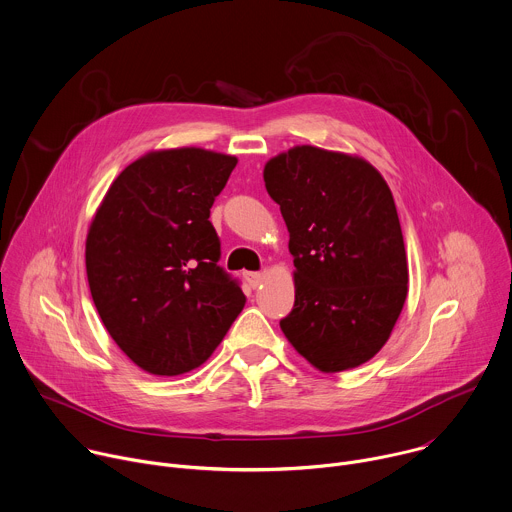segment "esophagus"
<instances>
[{"label": "esophagus", "instance_id": "obj_1", "mask_svg": "<svg viewBox=\"0 0 512 512\" xmlns=\"http://www.w3.org/2000/svg\"><path fill=\"white\" fill-rule=\"evenodd\" d=\"M244 278H246V282H248L250 288H256V286L260 284V280H262V274H260V272H246Z\"/></svg>", "mask_w": 512, "mask_h": 512}]
</instances>
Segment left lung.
<instances>
[{
	"label": "left lung",
	"mask_w": 512,
	"mask_h": 512,
	"mask_svg": "<svg viewBox=\"0 0 512 512\" xmlns=\"http://www.w3.org/2000/svg\"><path fill=\"white\" fill-rule=\"evenodd\" d=\"M294 256V308L280 320L318 370L370 360L388 340L408 292L394 198L364 160L298 146L264 168Z\"/></svg>",
	"instance_id": "obj_1"
}]
</instances>
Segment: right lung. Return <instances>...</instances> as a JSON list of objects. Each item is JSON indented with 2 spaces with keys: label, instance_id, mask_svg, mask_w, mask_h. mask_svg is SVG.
<instances>
[{
  "label": "right lung",
  "instance_id": "obj_1",
  "mask_svg": "<svg viewBox=\"0 0 512 512\" xmlns=\"http://www.w3.org/2000/svg\"><path fill=\"white\" fill-rule=\"evenodd\" d=\"M236 162L200 148L148 154L114 180L90 226L86 270L98 314L150 374L204 364L246 304L218 264L210 222Z\"/></svg>",
  "mask_w": 512,
  "mask_h": 512
}]
</instances>
